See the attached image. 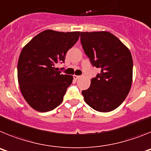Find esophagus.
<instances>
[{"label":"esophagus","mask_w":151,"mask_h":151,"mask_svg":"<svg viewBox=\"0 0 151 151\" xmlns=\"http://www.w3.org/2000/svg\"><path fill=\"white\" fill-rule=\"evenodd\" d=\"M73 77H74L75 79H78V78H81L82 76H76V75H74V76Z\"/></svg>","instance_id":"1"}]
</instances>
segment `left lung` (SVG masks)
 Wrapping results in <instances>:
<instances>
[{
	"label": "left lung",
	"mask_w": 151,
	"mask_h": 151,
	"mask_svg": "<svg viewBox=\"0 0 151 151\" xmlns=\"http://www.w3.org/2000/svg\"><path fill=\"white\" fill-rule=\"evenodd\" d=\"M81 44L92 66L101 69L91 78L85 101L103 113L115 110L127 97L132 82L133 61L130 50L108 32H81Z\"/></svg>",
	"instance_id": "1"
}]
</instances>
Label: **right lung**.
Listing matches in <instances>:
<instances>
[{"label": "right lung", "mask_w": 151, "mask_h": 151, "mask_svg": "<svg viewBox=\"0 0 151 151\" xmlns=\"http://www.w3.org/2000/svg\"><path fill=\"white\" fill-rule=\"evenodd\" d=\"M80 32L45 30L35 36L22 48L17 74L21 93L30 106L47 112L59 106L73 76L57 71L55 65L64 62L66 52L76 43Z\"/></svg>", "instance_id": "1"}]
</instances>
